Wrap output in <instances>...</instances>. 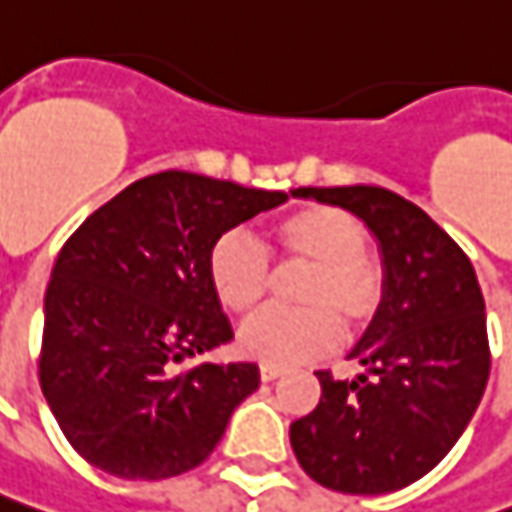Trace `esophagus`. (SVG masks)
I'll list each match as a JSON object with an SVG mask.
<instances>
[{"instance_id": "esophagus-1", "label": "esophagus", "mask_w": 512, "mask_h": 512, "mask_svg": "<svg viewBox=\"0 0 512 512\" xmlns=\"http://www.w3.org/2000/svg\"><path fill=\"white\" fill-rule=\"evenodd\" d=\"M283 374V368H277V365H260V379L263 382H272Z\"/></svg>"}]
</instances>
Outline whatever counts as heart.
Instances as JSON below:
<instances>
[{"mask_svg":"<svg viewBox=\"0 0 512 512\" xmlns=\"http://www.w3.org/2000/svg\"><path fill=\"white\" fill-rule=\"evenodd\" d=\"M368 235L351 212L306 206L272 229V252L309 272L297 286L303 309H266L238 331L240 351L263 365H297L326 354L337 343L340 323L360 331L382 309L385 274L368 249ZM209 286L232 314H249L269 291L272 269L263 249L246 232H226L206 260Z\"/></svg>","mask_w":512,"mask_h":512,"instance_id":"1","label":"heart"}]
</instances>
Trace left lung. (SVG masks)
<instances>
[{"instance_id":"obj_1","label":"left lung","mask_w":512,"mask_h":512,"mask_svg":"<svg viewBox=\"0 0 512 512\" xmlns=\"http://www.w3.org/2000/svg\"><path fill=\"white\" fill-rule=\"evenodd\" d=\"M297 198L360 218L377 240L382 309L348 354L362 371H317L320 402L291 422V448L317 485L379 496L439 465L473 419L487 377L485 297L467 255L382 186H300Z\"/></svg>"}]
</instances>
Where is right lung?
<instances>
[{"label": "right lung", "instance_id": "1", "mask_svg": "<svg viewBox=\"0 0 512 512\" xmlns=\"http://www.w3.org/2000/svg\"><path fill=\"white\" fill-rule=\"evenodd\" d=\"M195 172H158L118 192L64 243L45 294L39 382L67 442L118 479H169L221 442L255 362H201L232 340L209 286L212 243L286 203Z\"/></svg>", "mask_w": 512, "mask_h": 512}]
</instances>
